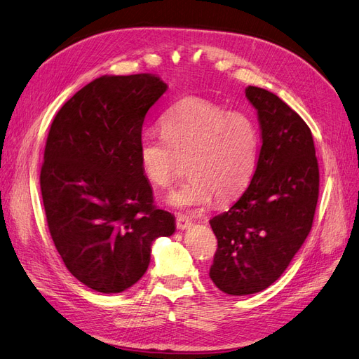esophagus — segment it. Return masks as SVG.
Wrapping results in <instances>:
<instances>
[{"instance_id":"esophagus-1","label":"esophagus","mask_w":359,"mask_h":359,"mask_svg":"<svg viewBox=\"0 0 359 359\" xmlns=\"http://www.w3.org/2000/svg\"><path fill=\"white\" fill-rule=\"evenodd\" d=\"M190 226H191V222L189 219H186V217H182V215L177 217V227L180 231L190 229Z\"/></svg>"}]
</instances>
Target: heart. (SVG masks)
<instances>
[{"instance_id":"1","label":"heart","mask_w":359,"mask_h":359,"mask_svg":"<svg viewBox=\"0 0 359 359\" xmlns=\"http://www.w3.org/2000/svg\"><path fill=\"white\" fill-rule=\"evenodd\" d=\"M161 136L140 140L139 158L145 177L166 189L186 161L190 178L173 191L168 202L177 210L205 208L211 201H231L252 180L259 135L247 114L226 111L203 97H184L160 118Z\"/></svg>"}]
</instances>
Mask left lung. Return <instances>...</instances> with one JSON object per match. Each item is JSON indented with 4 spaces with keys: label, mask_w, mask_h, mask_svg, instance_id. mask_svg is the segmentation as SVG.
I'll use <instances>...</instances> for the list:
<instances>
[{
    "label": "left lung",
    "mask_w": 359,
    "mask_h": 359,
    "mask_svg": "<svg viewBox=\"0 0 359 359\" xmlns=\"http://www.w3.org/2000/svg\"><path fill=\"white\" fill-rule=\"evenodd\" d=\"M262 135L250 186L229 210L212 217L217 252L210 269L227 295H252L285 273L310 233L319 198V165L304 119L277 97L247 86Z\"/></svg>",
    "instance_id": "left-lung-1"
}]
</instances>
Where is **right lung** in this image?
Masks as SVG:
<instances>
[{
	"mask_svg": "<svg viewBox=\"0 0 359 359\" xmlns=\"http://www.w3.org/2000/svg\"><path fill=\"white\" fill-rule=\"evenodd\" d=\"M168 85L149 73L102 76L62 104L40 172L43 206L64 265L81 283L119 293L148 269L151 244L175 232L157 210L139 147Z\"/></svg>",
	"mask_w": 359,
	"mask_h": 359,
	"instance_id": "right-lung-1",
	"label": "right lung"
}]
</instances>
